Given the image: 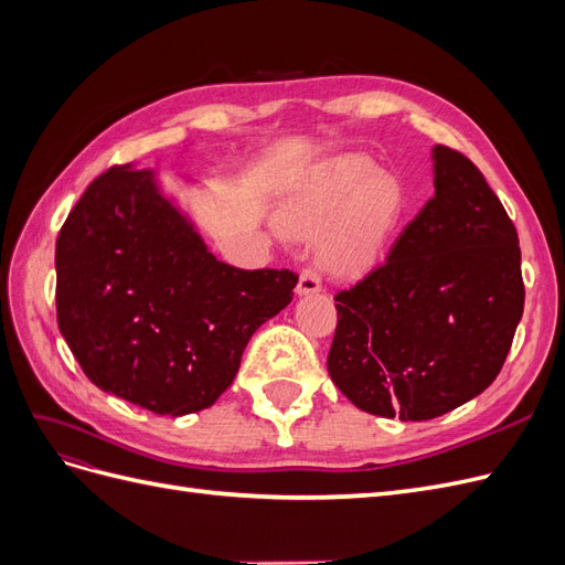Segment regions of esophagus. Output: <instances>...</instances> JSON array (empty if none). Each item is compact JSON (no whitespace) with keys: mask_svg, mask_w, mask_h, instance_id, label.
Here are the masks:
<instances>
[{"mask_svg":"<svg viewBox=\"0 0 565 565\" xmlns=\"http://www.w3.org/2000/svg\"><path fill=\"white\" fill-rule=\"evenodd\" d=\"M320 289H322L320 273H318L313 266L303 268V270H301V276H299L297 292H299V295H316V292H320Z\"/></svg>","mask_w":565,"mask_h":565,"instance_id":"1","label":"esophagus"}]
</instances>
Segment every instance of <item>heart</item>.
<instances>
[{"mask_svg": "<svg viewBox=\"0 0 565 565\" xmlns=\"http://www.w3.org/2000/svg\"><path fill=\"white\" fill-rule=\"evenodd\" d=\"M365 158H344L292 200L287 228L297 235L324 231L320 259L334 273H358L372 266L396 228L403 193Z\"/></svg>", "mask_w": 565, "mask_h": 565, "instance_id": "obj_1", "label": "heart"}]
</instances>
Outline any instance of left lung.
<instances>
[{
    "label": "left lung",
    "instance_id": "obj_1",
    "mask_svg": "<svg viewBox=\"0 0 565 565\" xmlns=\"http://www.w3.org/2000/svg\"><path fill=\"white\" fill-rule=\"evenodd\" d=\"M434 185L386 262L334 295L328 372L370 415L424 422L483 393L523 316L519 235L481 169L436 146Z\"/></svg>",
    "mask_w": 565,
    "mask_h": 565
}]
</instances>
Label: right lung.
<instances>
[{"label":"right lung","instance_id":"1","mask_svg":"<svg viewBox=\"0 0 565 565\" xmlns=\"http://www.w3.org/2000/svg\"><path fill=\"white\" fill-rule=\"evenodd\" d=\"M292 270L218 262L148 169L110 167L56 241V318L84 374L156 415L214 405L249 337L292 301Z\"/></svg>","mask_w":565,"mask_h":565}]
</instances>
